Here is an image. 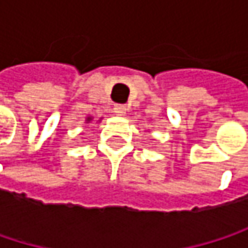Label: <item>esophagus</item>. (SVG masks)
Wrapping results in <instances>:
<instances>
[{
  "instance_id": "obj_1",
  "label": "esophagus",
  "mask_w": 248,
  "mask_h": 248,
  "mask_svg": "<svg viewBox=\"0 0 248 248\" xmlns=\"http://www.w3.org/2000/svg\"><path fill=\"white\" fill-rule=\"evenodd\" d=\"M113 112L116 113V115H119V116H122L126 113V106L124 105H115V108H113Z\"/></svg>"
}]
</instances>
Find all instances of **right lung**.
I'll return each mask as SVG.
<instances>
[{
  "label": "right lung",
  "instance_id": "1",
  "mask_svg": "<svg viewBox=\"0 0 248 248\" xmlns=\"http://www.w3.org/2000/svg\"><path fill=\"white\" fill-rule=\"evenodd\" d=\"M86 121H87V122H90V121H92V118H87Z\"/></svg>",
  "mask_w": 248,
  "mask_h": 248
}]
</instances>
